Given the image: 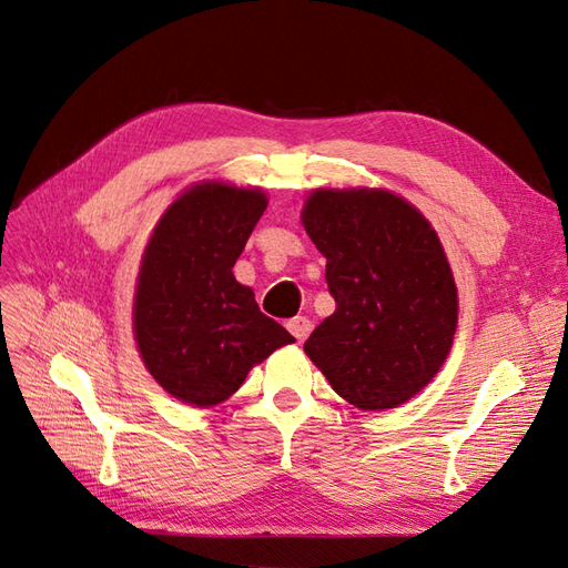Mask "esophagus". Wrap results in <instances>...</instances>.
<instances>
[{
    "instance_id": "1",
    "label": "esophagus",
    "mask_w": 568,
    "mask_h": 568,
    "mask_svg": "<svg viewBox=\"0 0 568 568\" xmlns=\"http://www.w3.org/2000/svg\"><path fill=\"white\" fill-rule=\"evenodd\" d=\"M286 329H288L291 334H294L298 341H303V338H307V334H311L313 322L307 320V317H303V315H298V317L286 322Z\"/></svg>"
}]
</instances>
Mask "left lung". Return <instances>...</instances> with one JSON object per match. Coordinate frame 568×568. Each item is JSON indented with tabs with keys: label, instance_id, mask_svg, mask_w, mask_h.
Returning <instances> with one entry per match:
<instances>
[{
	"label": "left lung",
	"instance_id": "1",
	"mask_svg": "<svg viewBox=\"0 0 568 568\" xmlns=\"http://www.w3.org/2000/svg\"><path fill=\"white\" fill-rule=\"evenodd\" d=\"M303 227L326 257L336 301L305 353L343 400L390 409L434 379L450 353L457 288L426 217L376 189H320Z\"/></svg>",
	"mask_w": 568,
	"mask_h": 568
}]
</instances>
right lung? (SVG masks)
<instances>
[{
	"mask_svg": "<svg viewBox=\"0 0 568 568\" xmlns=\"http://www.w3.org/2000/svg\"><path fill=\"white\" fill-rule=\"evenodd\" d=\"M265 209L257 189L201 184L170 205L149 239L134 338L153 379L182 403H222L253 365L294 343L232 274Z\"/></svg>",
	"mask_w": 568,
	"mask_h": 568,
	"instance_id": "add662e5",
	"label": "right lung"
}]
</instances>
